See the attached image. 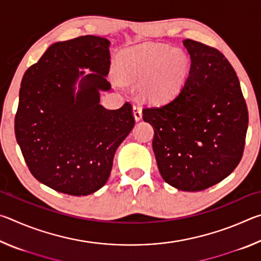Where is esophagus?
Here are the masks:
<instances>
[{"instance_id": "obj_1", "label": "esophagus", "mask_w": 261, "mask_h": 261, "mask_svg": "<svg viewBox=\"0 0 261 261\" xmlns=\"http://www.w3.org/2000/svg\"><path fill=\"white\" fill-rule=\"evenodd\" d=\"M134 116H135V120L136 121H140L141 117H143V113H141V108L139 107V106L135 105L134 106Z\"/></svg>"}]
</instances>
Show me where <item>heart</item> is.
<instances>
[{
	"mask_svg": "<svg viewBox=\"0 0 261 261\" xmlns=\"http://www.w3.org/2000/svg\"><path fill=\"white\" fill-rule=\"evenodd\" d=\"M121 79L138 85L140 94L151 102L175 98L188 81L187 53L162 43H144L123 50L117 57Z\"/></svg>",
	"mask_w": 261,
	"mask_h": 261,
	"instance_id": "b5f03b06",
	"label": "heart"
}]
</instances>
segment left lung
Masks as SVG:
<instances>
[{"instance_id":"1","label":"left lung","mask_w":261,"mask_h":261,"mask_svg":"<svg viewBox=\"0 0 261 261\" xmlns=\"http://www.w3.org/2000/svg\"><path fill=\"white\" fill-rule=\"evenodd\" d=\"M191 59L182 91L160 107L143 109L154 129L152 146L165 182L201 191L221 182L240 163L249 114L235 70L222 53L185 39Z\"/></svg>"}]
</instances>
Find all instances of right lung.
I'll list each match as a JSON object with an SVG mask.
<instances>
[{
    "mask_svg": "<svg viewBox=\"0 0 261 261\" xmlns=\"http://www.w3.org/2000/svg\"><path fill=\"white\" fill-rule=\"evenodd\" d=\"M109 46L95 35L55 42L21 79L17 143L31 174L55 191L87 196L102 188L135 126L129 102L115 110L100 105V92L112 88Z\"/></svg>",
    "mask_w": 261,
    "mask_h": 261,
    "instance_id": "obj_1",
    "label": "right lung"
}]
</instances>
